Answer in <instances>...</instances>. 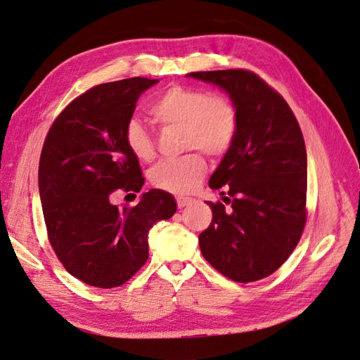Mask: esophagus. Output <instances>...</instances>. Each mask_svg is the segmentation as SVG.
I'll use <instances>...</instances> for the list:
<instances>
[{
	"label": "esophagus",
	"instance_id": "esophagus-1",
	"mask_svg": "<svg viewBox=\"0 0 360 360\" xmlns=\"http://www.w3.org/2000/svg\"><path fill=\"white\" fill-rule=\"evenodd\" d=\"M191 202H192V200H191V198H186V197H179V198H177L179 209H183L184 205H188V204H191Z\"/></svg>",
	"mask_w": 360,
	"mask_h": 360
}]
</instances>
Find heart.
I'll list each match as a JSON object with an SVG mask.
<instances>
[{
  "label": "heart",
  "instance_id": "1",
  "mask_svg": "<svg viewBox=\"0 0 360 360\" xmlns=\"http://www.w3.org/2000/svg\"><path fill=\"white\" fill-rule=\"evenodd\" d=\"M151 122L163 129H181L183 148L202 150L217 158L225 155L237 134V111L230 99L210 96L207 91L188 85H171L148 106ZM124 141L130 153L141 162L155 159L153 138L144 126L129 122ZM207 163L198 153L177 160H163L150 171V181L156 188L184 195L201 183Z\"/></svg>",
  "mask_w": 360,
  "mask_h": 360
}]
</instances>
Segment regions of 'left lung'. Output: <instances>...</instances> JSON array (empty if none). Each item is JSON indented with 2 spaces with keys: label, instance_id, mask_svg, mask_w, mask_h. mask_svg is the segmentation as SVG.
Masks as SVG:
<instances>
[{
  "label": "left lung",
  "instance_id": "obj_1",
  "mask_svg": "<svg viewBox=\"0 0 360 360\" xmlns=\"http://www.w3.org/2000/svg\"><path fill=\"white\" fill-rule=\"evenodd\" d=\"M188 78L224 90L237 111V134L209 186L213 219L198 237L202 257L226 278L252 282L274 274L297 246L307 221L308 160L287 102L249 70L193 72ZM225 195V192H221Z\"/></svg>",
  "mask_w": 360,
  "mask_h": 360
}]
</instances>
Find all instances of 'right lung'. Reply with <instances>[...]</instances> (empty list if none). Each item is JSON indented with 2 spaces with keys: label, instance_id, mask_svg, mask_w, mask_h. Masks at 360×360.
Masks as SVG:
<instances>
[{
  "label": "right lung",
  "instance_id": "right-lung-1",
  "mask_svg": "<svg viewBox=\"0 0 360 360\" xmlns=\"http://www.w3.org/2000/svg\"><path fill=\"white\" fill-rule=\"evenodd\" d=\"M159 79L130 78L93 86L51 126L39 163V192L52 249L69 274L91 287L123 285L146 264L148 231L169 219L171 193L151 189L136 205L111 202L114 191L144 184L124 129L136 101Z\"/></svg>",
  "mask_w": 360,
  "mask_h": 360
}]
</instances>
